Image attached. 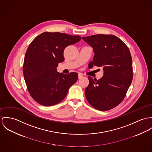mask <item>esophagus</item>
<instances>
[{
    "label": "esophagus",
    "mask_w": 152,
    "mask_h": 152,
    "mask_svg": "<svg viewBox=\"0 0 152 152\" xmlns=\"http://www.w3.org/2000/svg\"><path fill=\"white\" fill-rule=\"evenodd\" d=\"M83 75H82V74H80V73H79V79H81V78H82L83 77Z\"/></svg>",
    "instance_id": "obj_1"
}]
</instances>
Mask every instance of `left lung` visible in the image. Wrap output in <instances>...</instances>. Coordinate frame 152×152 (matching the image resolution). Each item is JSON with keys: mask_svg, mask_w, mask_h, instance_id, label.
Instances as JSON below:
<instances>
[{"mask_svg": "<svg viewBox=\"0 0 152 152\" xmlns=\"http://www.w3.org/2000/svg\"><path fill=\"white\" fill-rule=\"evenodd\" d=\"M94 52L88 68L102 67L103 76L93 79L85 89L87 100L96 109L107 111L124 99L133 79L132 59L126 44L114 35L96 34L83 37Z\"/></svg>", "mask_w": 152, "mask_h": 152, "instance_id": "left-lung-1", "label": "left lung"}]
</instances>
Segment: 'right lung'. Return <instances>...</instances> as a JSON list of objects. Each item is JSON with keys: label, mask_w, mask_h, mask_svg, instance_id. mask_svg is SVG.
I'll return each mask as SVG.
<instances>
[{"label": "right lung", "mask_w": 152, "mask_h": 152, "mask_svg": "<svg viewBox=\"0 0 152 152\" xmlns=\"http://www.w3.org/2000/svg\"><path fill=\"white\" fill-rule=\"evenodd\" d=\"M80 39L79 35L45 32L29 45L23 71L27 90L36 102L44 106H52L65 98L69 88L77 80L78 74L60 73L56 67L65 60V48Z\"/></svg>", "instance_id": "add662e5"}]
</instances>
